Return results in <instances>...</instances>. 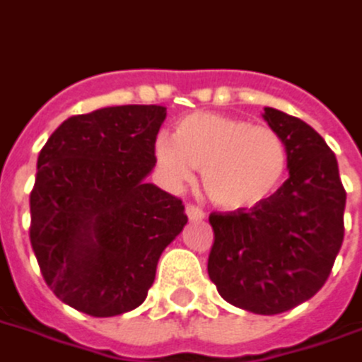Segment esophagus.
I'll return each mask as SVG.
<instances>
[{"label":"esophagus","instance_id":"1","mask_svg":"<svg viewBox=\"0 0 362 362\" xmlns=\"http://www.w3.org/2000/svg\"><path fill=\"white\" fill-rule=\"evenodd\" d=\"M186 215H188L189 221H203L205 218V213L197 205H186Z\"/></svg>","mask_w":362,"mask_h":362}]
</instances>
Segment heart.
I'll use <instances>...</instances> for the list:
<instances>
[{
  "label": "heart",
  "instance_id": "heart-1",
  "mask_svg": "<svg viewBox=\"0 0 362 362\" xmlns=\"http://www.w3.org/2000/svg\"><path fill=\"white\" fill-rule=\"evenodd\" d=\"M163 184L180 189L202 168L205 194L224 211H251L270 202L288 174V146L269 127L216 113H192L153 146Z\"/></svg>",
  "mask_w": 362,
  "mask_h": 362
}]
</instances>
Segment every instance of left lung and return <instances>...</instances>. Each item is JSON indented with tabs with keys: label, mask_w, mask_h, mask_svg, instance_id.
<instances>
[{
	"label": "left lung",
	"mask_w": 362,
	"mask_h": 362,
	"mask_svg": "<svg viewBox=\"0 0 362 362\" xmlns=\"http://www.w3.org/2000/svg\"><path fill=\"white\" fill-rule=\"evenodd\" d=\"M263 119L288 146L278 194L251 211L213 213L209 278L230 305L278 315L315 296L344 242L345 189L322 136L297 117L264 107Z\"/></svg>",
	"instance_id": "8db88e82"
}]
</instances>
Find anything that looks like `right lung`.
Here are the masks:
<instances>
[{"instance_id":"1","label":"right lung","mask_w":362,"mask_h":362,"mask_svg":"<svg viewBox=\"0 0 362 362\" xmlns=\"http://www.w3.org/2000/svg\"><path fill=\"white\" fill-rule=\"evenodd\" d=\"M167 107H103L66 119L38 155L30 243L45 284L72 309L115 317L140 307L160 253L188 216L146 184Z\"/></svg>"}]
</instances>
